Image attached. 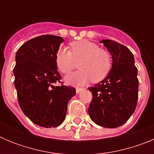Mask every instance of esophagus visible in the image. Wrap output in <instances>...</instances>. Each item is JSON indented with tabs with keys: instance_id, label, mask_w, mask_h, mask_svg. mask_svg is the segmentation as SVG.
Masks as SVG:
<instances>
[{
	"instance_id": "34e87169",
	"label": "esophagus",
	"mask_w": 154,
	"mask_h": 154,
	"mask_svg": "<svg viewBox=\"0 0 154 154\" xmlns=\"http://www.w3.org/2000/svg\"><path fill=\"white\" fill-rule=\"evenodd\" d=\"M75 89H76V92H77V93H79V92H81L83 89H82V88H76Z\"/></svg>"
}]
</instances>
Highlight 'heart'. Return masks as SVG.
<instances>
[{"mask_svg": "<svg viewBox=\"0 0 154 154\" xmlns=\"http://www.w3.org/2000/svg\"><path fill=\"white\" fill-rule=\"evenodd\" d=\"M71 51L65 48L58 50L55 56L57 67L64 74H68L79 62V70L65 78L66 82L82 85L91 81L99 82L106 78L111 69V56L106 50L99 48L96 44L88 40L71 43Z\"/></svg>", "mask_w": 154, "mask_h": 154, "instance_id": "heart-1", "label": "heart"}]
</instances>
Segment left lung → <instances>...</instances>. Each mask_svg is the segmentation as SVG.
I'll return each instance as SVG.
<instances>
[{"instance_id":"8db88e82","label":"left lung","mask_w":154,"mask_h":154,"mask_svg":"<svg viewBox=\"0 0 154 154\" xmlns=\"http://www.w3.org/2000/svg\"><path fill=\"white\" fill-rule=\"evenodd\" d=\"M112 58V67L106 78L89 90L92 99L88 109L91 119L106 128L119 127L133 115L138 99L139 81L133 53L115 41H100Z\"/></svg>"}]
</instances>
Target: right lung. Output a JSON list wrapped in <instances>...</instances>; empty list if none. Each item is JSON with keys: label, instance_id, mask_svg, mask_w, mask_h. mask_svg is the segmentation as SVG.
Instances as JSON below:
<instances>
[{"label": "right lung", "instance_id": "obj_1", "mask_svg": "<svg viewBox=\"0 0 154 154\" xmlns=\"http://www.w3.org/2000/svg\"><path fill=\"white\" fill-rule=\"evenodd\" d=\"M62 37L42 35L25 42L15 55L14 86L19 106L27 117L42 127H56L66 116L73 87L55 86L60 82L55 56Z\"/></svg>", "mask_w": 154, "mask_h": 154}]
</instances>
